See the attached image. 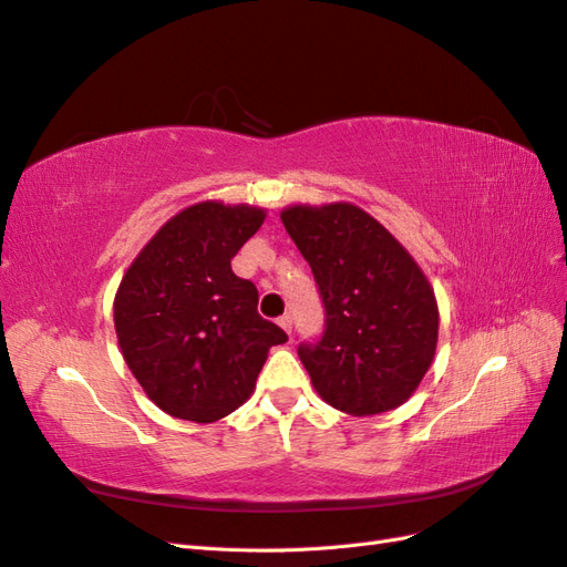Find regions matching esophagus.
<instances>
[{
    "mask_svg": "<svg viewBox=\"0 0 567 567\" xmlns=\"http://www.w3.org/2000/svg\"><path fill=\"white\" fill-rule=\"evenodd\" d=\"M279 326H281V329H284L286 333H290V331H293V317H290V315L279 317Z\"/></svg>",
    "mask_w": 567,
    "mask_h": 567,
    "instance_id": "obj_1",
    "label": "esophagus"
}]
</instances>
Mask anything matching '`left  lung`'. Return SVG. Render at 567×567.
<instances>
[{"label":"left lung","mask_w":567,"mask_h":567,"mask_svg":"<svg viewBox=\"0 0 567 567\" xmlns=\"http://www.w3.org/2000/svg\"><path fill=\"white\" fill-rule=\"evenodd\" d=\"M281 221L323 305L321 336L298 348L321 400L352 416L404 404L437 346L435 293L414 257L350 203L293 205Z\"/></svg>","instance_id":"1"}]
</instances>
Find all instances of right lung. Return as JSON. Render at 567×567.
<instances>
[{"instance_id":"obj_1","label":"right lung","mask_w":567,"mask_h":567,"mask_svg":"<svg viewBox=\"0 0 567 567\" xmlns=\"http://www.w3.org/2000/svg\"><path fill=\"white\" fill-rule=\"evenodd\" d=\"M265 210L205 200L161 227L120 281L115 333L134 379L165 414L213 423L241 406L269 348L288 336L257 315L231 257Z\"/></svg>"}]
</instances>
